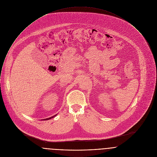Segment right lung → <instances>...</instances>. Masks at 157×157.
<instances>
[{
  "instance_id": "obj_1",
  "label": "right lung",
  "mask_w": 157,
  "mask_h": 157,
  "mask_svg": "<svg viewBox=\"0 0 157 157\" xmlns=\"http://www.w3.org/2000/svg\"><path fill=\"white\" fill-rule=\"evenodd\" d=\"M57 114H55V115H54L53 116H52V117H49V118H46V119H41V120H43V121H46V120H49V119H52L53 117H54L55 116H56Z\"/></svg>"
}]
</instances>
